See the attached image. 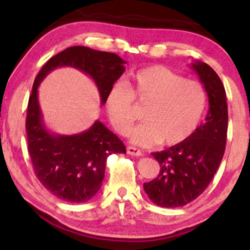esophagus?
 Wrapping results in <instances>:
<instances>
[{"label":"esophagus","instance_id":"esophagus-1","mask_svg":"<svg viewBox=\"0 0 250 250\" xmlns=\"http://www.w3.org/2000/svg\"><path fill=\"white\" fill-rule=\"evenodd\" d=\"M127 153L129 155H133V156H142V155H143L142 151L140 150V149H137L135 147H130V146L127 147Z\"/></svg>","mask_w":250,"mask_h":250}]
</instances>
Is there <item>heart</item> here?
Returning <instances> with one entry per match:
<instances>
[{
    "mask_svg": "<svg viewBox=\"0 0 250 250\" xmlns=\"http://www.w3.org/2000/svg\"><path fill=\"white\" fill-rule=\"evenodd\" d=\"M134 101L146 105V120L129 133L135 145L149 147L162 142L175 146L193 135L202 120L207 94L200 82L186 80L175 71L153 65L133 74L127 88L115 83L105 96V113L117 133L125 134L135 121Z\"/></svg>",
    "mask_w": 250,
    "mask_h": 250,
    "instance_id": "b5f03b06",
    "label": "heart"
}]
</instances>
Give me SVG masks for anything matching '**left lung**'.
Instances as JSON below:
<instances>
[{
	"label": "left lung",
	"instance_id": "1",
	"mask_svg": "<svg viewBox=\"0 0 250 250\" xmlns=\"http://www.w3.org/2000/svg\"><path fill=\"white\" fill-rule=\"evenodd\" d=\"M190 68L205 87L209 109L206 122L189 139L151 154L161 170L156 179L143 183V189L160 207H182L200 196L213 180L225 154L228 129L225 87L207 63L195 61Z\"/></svg>",
	"mask_w": 250,
	"mask_h": 250
}]
</instances>
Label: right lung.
Wrapping results in <instances>:
<instances>
[{
	"mask_svg": "<svg viewBox=\"0 0 250 250\" xmlns=\"http://www.w3.org/2000/svg\"><path fill=\"white\" fill-rule=\"evenodd\" d=\"M125 63L116 54L76 45L51 57L37 74L25 120L28 151L37 179L57 199L71 203L93 199L104 179L108 156L125 154V147L99 120L80 134L50 131L40 107V83L56 68H76L91 77L103 105L108 90L125 70Z\"/></svg>",
	"mask_w": 250,
	"mask_h": 250,
	"instance_id": "right-lung-1",
	"label": "right lung"
}]
</instances>
